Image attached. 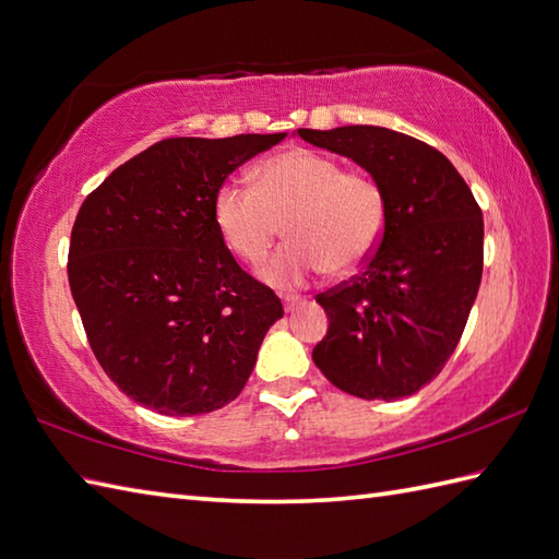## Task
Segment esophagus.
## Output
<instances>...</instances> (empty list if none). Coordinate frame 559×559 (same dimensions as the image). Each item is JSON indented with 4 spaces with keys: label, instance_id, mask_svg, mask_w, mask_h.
I'll use <instances>...</instances> for the list:
<instances>
[{
    "label": "esophagus",
    "instance_id": "34e87169",
    "mask_svg": "<svg viewBox=\"0 0 559 559\" xmlns=\"http://www.w3.org/2000/svg\"><path fill=\"white\" fill-rule=\"evenodd\" d=\"M305 302H307V300H302V297L290 295V297H285V300H283V307H285V311H295L297 307L305 305Z\"/></svg>",
    "mask_w": 559,
    "mask_h": 559
}]
</instances>
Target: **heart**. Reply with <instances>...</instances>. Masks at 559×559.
I'll return each instance as SVG.
<instances>
[{"instance_id": "1", "label": "heart", "mask_w": 559, "mask_h": 559, "mask_svg": "<svg viewBox=\"0 0 559 559\" xmlns=\"http://www.w3.org/2000/svg\"><path fill=\"white\" fill-rule=\"evenodd\" d=\"M214 221L248 264L262 262L285 224L290 240L259 274L281 290H295L323 269L349 274L369 262L388 224V198L371 174L345 171L329 154L295 147L259 164L257 188L233 180L221 186Z\"/></svg>"}]
</instances>
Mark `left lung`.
<instances>
[{"mask_svg": "<svg viewBox=\"0 0 559 559\" xmlns=\"http://www.w3.org/2000/svg\"><path fill=\"white\" fill-rule=\"evenodd\" d=\"M297 135L381 180L388 224L359 276L317 295L311 359L341 391L393 402L431 383L462 338L484 271V214L445 154L381 126Z\"/></svg>", "mask_w": 559, "mask_h": 559, "instance_id": "obj_1", "label": "left lung"}]
</instances>
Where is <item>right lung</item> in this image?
I'll return each mask as SVG.
<instances>
[{
  "label": "right lung",
  "instance_id": "1",
  "mask_svg": "<svg viewBox=\"0 0 559 559\" xmlns=\"http://www.w3.org/2000/svg\"><path fill=\"white\" fill-rule=\"evenodd\" d=\"M283 138L162 140L78 212L71 295L102 369L142 407L192 417L228 405L283 317L276 293L245 274L214 221L224 180Z\"/></svg>",
  "mask_w": 559,
  "mask_h": 559
}]
</instances>
